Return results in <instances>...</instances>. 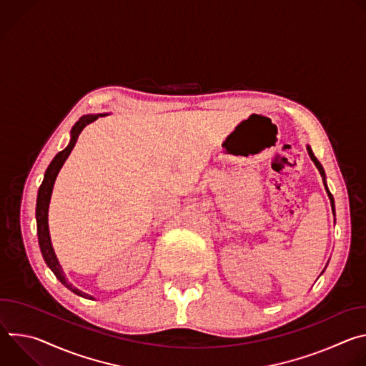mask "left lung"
<instances>
[{
    "instance_id": "left-lung-1",
    "label": "left lung",
    "mask_w": 366,
    "mask_h": 366,
    "mask_svg": "<svg viewBox=\"0 0 366 366\" xmlns=\"http://www.w3.org/2000/svg\"><path fill=\"white\" fill-rule=\"evenodd\" d=\"M307 152H308V154H310V158H311V161L315 162V165L317 167V169H319V172H320V175H322V178H323V184H325V188H326V192H327V195H329V199H330V204H332V212H333V214H335V198H333V195L330 194V191H329V188H327V182H326V172H325V169H323V167H322V164L317 161V158L315 156V153H312V150H311V147L307 144ZM323 272H325V269H323ZM322 272V274H323ZM320 274V275H322Z\"/></svg>"
}]
</instances>
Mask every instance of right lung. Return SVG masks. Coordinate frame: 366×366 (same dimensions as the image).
<instances>
[{"label": "right lung", "instance_id": "1", "mask_svg": "<svg viewBox=\"0 0 366 366\" xmlns=\"http://www.w3.org/2000/svg\"><path fill=\"white\" fill-rule=\"evenodd\" d=\"M106 114H88V116H82L72 127L71 130V140L69 144L59 152L54 161L50 162V165L47 167L46 172H44V178L43 182L39 188L37 192V202H36V222H37V236H39V246H40V252L43 254V259L46 265L50 268V271L55 274V277L68 288L71 290L74 294L88 298V300H95L92 295H88L85 292H82L81 290L75 288L66 278L59 260L56 257V253L54 250V246H51V240H50V233H49V220H47V214H49V204H50V197H51V191H54V185L56 181V177L61 171V168L64 167L65 161L68 159V156L71 154L81 132L92 122H95L98 117H102Z\"/></svg>", "mask_w": 366, "mask_h": 366}]
</instances>
